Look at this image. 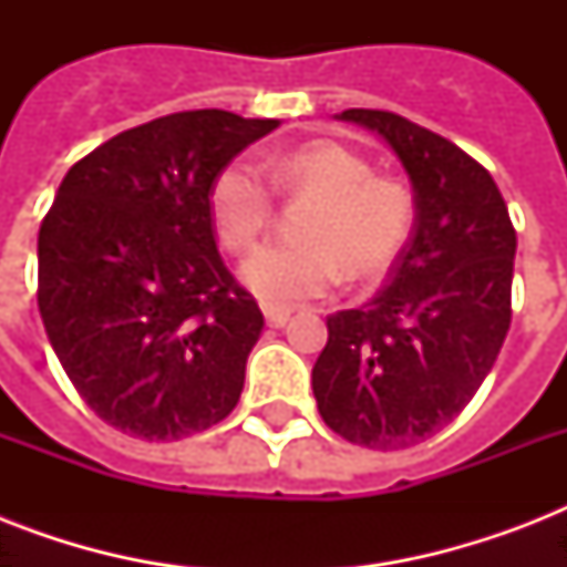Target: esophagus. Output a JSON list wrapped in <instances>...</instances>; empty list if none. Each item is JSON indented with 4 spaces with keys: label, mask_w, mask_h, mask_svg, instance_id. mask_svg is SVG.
<instances>
[{
    "label": "esophagus",
    "mask_w": 567,
    "mask_h": 567,
    "mask_svg": "<svg viewBox=\"0 0 567 567\" xmlns=\"http://www.w3.org/2000/svg\"><path fill=\"white\" fill-rule=\"evenodd\" d=\"M265 318H267V327H285L288 320H291V309H279V306H265Z\"/></svg>",
    "instance_id": "obj_1"
}]
</instances>
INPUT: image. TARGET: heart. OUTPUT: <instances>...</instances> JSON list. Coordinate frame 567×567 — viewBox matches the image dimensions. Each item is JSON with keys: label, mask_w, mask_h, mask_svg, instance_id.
I'll use <instances>...</instances> for the list:
<instances>
[{"label": "heart", "mask_w": 567, "mask_h": 567, "mask_svg": "<svg viewBox=\"0 0 567 567\" xmlns=\"http://www.w3.org/2000/svg\"><path fill=\"white\" fill-rule=\"evenodd\" d=\"M267 174L247 158L223 164L208 190V208L223 247L240 256L270 229L276 190L318 196L302 226L306 244H270L244 265V282L267 306H297L336 291L344 267L371 279L394 265L412 238L414 194L394 176H377L362 153L336 141L293 146L265 158ZM270 175L269 181L266 176Z\"/></svg>", "instance_id": "b5f03b06"}]
</instances>
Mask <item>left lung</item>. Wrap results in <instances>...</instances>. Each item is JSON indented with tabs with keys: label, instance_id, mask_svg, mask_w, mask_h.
I'll use <instances>...</instances> for the list:
<instances>
[{
	"label": "left lung",
	"instance_id": "1",
	"mask_svg": "<svg viewBox=\"0 0 567 567\" xmlns=\"http://www.w3.org/2000/svg\"><path fill=\"white\" fill-rule=\"evenodd\" d=\"M385 137L414 185L417 220L385 288L329 315L311 371L329 430L368 450H403L462 414L512 323L515 226L492 173L453 141L394 111L347 109Z\"/></svg>",
	"mask_w": 567,
	"mask_h": 567
}]
</instances>
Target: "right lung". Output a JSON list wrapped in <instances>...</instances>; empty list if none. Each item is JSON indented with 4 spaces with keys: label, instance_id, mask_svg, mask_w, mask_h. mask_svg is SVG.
<instances>
[{
    "label": "right lung",
    "instance_id": "right-lung-1",
    "mask_svg": "<svg viewBox=\"0 0 567 567\" xmlns=\"http://www.w3.org/2000/svg\"><path fill=\"white\" fill-rule=\"evenodd\" d=\"M276 120L176 111L70 167L38 235V309L79 396L114 430L176 441L238 405L265 318L223 265L208 190Z\"/></svg>",
    "mask_w": 567,
    "mask_h": 567
}]
</instances>
